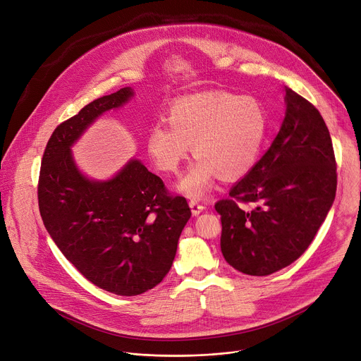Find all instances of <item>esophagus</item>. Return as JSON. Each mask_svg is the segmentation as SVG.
I'll list each match as a JSON object with an SVG mask.
<instances>
[{
  "label": "esophagus",
  "instance_id": "esophagus-1",
  "mask_svg": "<svg viewBox=\"0 0 361 361\" xmlns=\"http://www.w3.org/2000/svg\"><path fill=\"white\" fill-rule=\"evenodd\" d=\"M189 207H190L192 215H198V214H201L205 209V204L200 202L198 200H190L189 201Z\"/></svg>",
  "mask_w": 361,
  "mask_h": 361
}]
</instances>
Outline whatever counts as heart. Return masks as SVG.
Masks as SVG:
<instances>
[{"instance_id": "1", "label": "heart", "mask_w": 361, "mask_h": 361, "mask_svg": "<svg viewBox=\"0 0 361 361\" xmlns=\"http://www.w3.org/2000/svg\"><path fill=\"white\" fill-rule=\"evenodd\" d=\"M168 123L152 126L147 152L160 171L175 173L192 145L198 159L178 183L190 198L207 197L218 176L231 180L250 171L269 126L259 98L224 91L179 98L169 108Z\"/></svg>"}]
</instances>
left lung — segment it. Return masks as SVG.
Returning <instances> with one entry per match:
<instances>
[{
	"label": "left lung",
	"instance_id": "8db88e82",
	"mask_svg": "<svg viewBox=\"0 0 361 361\" xmlns=\"http://www.w3.org/2000/svg\"><path fill=\"white\" fill-rule=\"evenodd\" d=\"M286 116L271 146L230 198L215 204L221 215V252L230 266L267 276L299 259L334 202L337 163L319 111L285 88ZM255 203L247 210L243 205Z\"/></svg>",
	"mask_w": 361,
	"mask_h": 361
}]
</instances>
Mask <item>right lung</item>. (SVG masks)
Wrapping results in <instances>:
<instances>
[{
    "label": "right lung",
    "instance_id": "obj_1",
    "mask_svg": "<svg viewBox=\"0 0 361 361\" xmlns=\"http://www.w3.org/2000/svg\"><path fill=\"white\" fill-rule=\"evenodd\" d=\"M133 97L131 88L101 97L54 128L37 185L43 224L63 256L95 286L121 296L140 295L172 267L190 208L163 180L131 159L109 180L82 175L71 146L102 113Z\"/></svg>",
    "mask_w": 361,
    "mask_h": 361
}]
</instances>
